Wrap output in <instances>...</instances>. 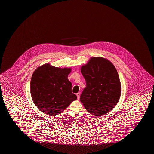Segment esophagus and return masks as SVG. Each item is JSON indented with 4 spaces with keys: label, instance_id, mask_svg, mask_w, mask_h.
<instances>
[{
    "label": "esophagus",
    "instance_id": "34e87169",
    "mask_svg": "<svg viewBox=\"0 0 154 154\" xmlns=\"http://www.w3.org/2000/svg\"><path fill=\"white\" fill-rule=\"evenodd\" d=\"M76 95H77V99H79V97H80V93H77V94H76Z\"/></svg>",
    "mask_w": 154,
    "mask_h": 154
}]
</instances>
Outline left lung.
<instances>
[{"instance_id": "obj_1", "label": "left lung", "mask_w": 154, "mask_h": 154, "mask_svg": "<svg viewBox=\"0 0 154 154\" xmlns=\"http://www.w3.org/2000/svg\"><path fill=\"white\" fill-rule=\"evenodd\" d=\"M86 86L80 97L90 113L101 116L112 110L120 98L121 83L116 67L101 57H92L82 66Z\"/></svg>"}]
</instances>
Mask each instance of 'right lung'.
Segmentation results:
<instances>
[{"instance_id":"obj_1","label":"right lung","mask_w":154,"mask_h":154,"mask_svg":"<svg viewBox=\"0 0 154 154\" xmlns=\"http://www.w3.org/2000/svg\"><path fill=\"white\" fill-rule=\"evenodd\" d=\"M71 71L70 68H60L50 63L34 71L30 82V94L34 104L41 112L49 116L57 115L77 99L68 78Z\"/></svg>"}]
</instances>
